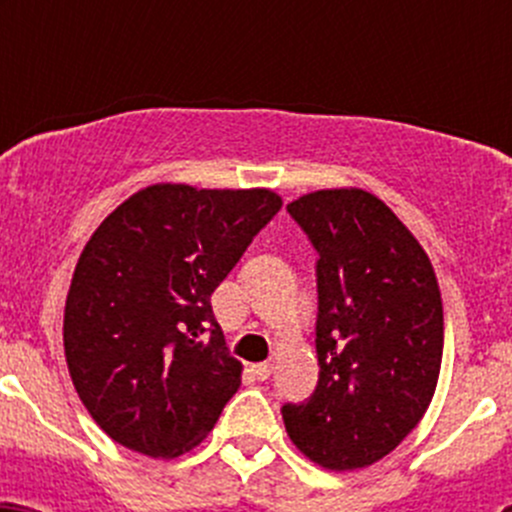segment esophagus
Wrapping results in <instances>:
<instances>
[{
	"label": "esophagus",
	"mask_w": 512,
	"mask_h": 512,
	"mask_svg": "<svg viewBox=\"0 0 512 512\" xmlns=\"http://www.w3.org/2000/svg\"><path fill=\"white\" fill-rule=\"evenodd\" d=\"M250 371H252V374L257 376V379L265 381V379H270V374H272V364H267V361H262V364H252V366H250Z\"/></svg>",
	"instance_id": "obj_1"
}]
</instances>
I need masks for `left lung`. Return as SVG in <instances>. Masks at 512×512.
I'll return each mask as SVG.
<instances>
[{"mask_svg":"<svg viewBox=\"0 0 512 512\" xmlns=\"http://www.w3.org/2000/svg\"><path fill=\"white\" fill-rule=\"evenodd\" d=\"M287 210L319 252V381L304 404L282 406V418L317 466L366 468L414 431L436 391V272L409 227L366 190H314Z\"/></svg>","mask_w":512,"mask_h":512,"instance_id":"8db88e82","label":"left lung"}]
</instances>
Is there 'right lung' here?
Instances as JSON below:
<instances>
[{
	"label": "right lung",
	"mask_w": 512,
	"mask_h": 512,
	"mask_svg": "<svg viewBox=\"0 0 512 512\" xmlns=\"http://www.w3.org/2000/svg\"><path fill=\"white\" fill-rule=\"evenodd\" d=\"M280 208L267 188L156 183L96 227L66 294L64 354L106 436L178 458L213 431L242 364L227 352L210 294Z\"/></svg>",
	"instance_id": "add662e5"
}]
</instances>
